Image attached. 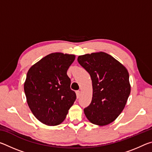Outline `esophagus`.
Returning <instances> with one entry per match:
<instances>
[{
	"label": "esophagus",
	"instance_id": "34e87169",
	"mask_svg": "<svg viewBox=\"0 0 152 152\" xmlns=\"http://www.w3.org/2000/svg\"><path fill=\"white\" fill-rule=\"evenodd\" d=\"M76 94L77 99H78V98L80 97V92L79 91H77L76 92Z\"/></svg>",
	"mask_w": 152,
	"mask_h": 152
}]
</instances>
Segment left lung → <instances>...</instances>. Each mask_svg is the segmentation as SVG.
Wrapping results in <instances>:
<instances>
[{
  "instance_id": "obj_1",
  "label": "left lung",
  "mask_w": 152,
  "mask_h": 152,
  "mask_svg": "<svg viewBox=\"0 0 152 152\" xmlns=\"http://www.w3.org/2000/svg\"><path fill=\"white\" fill-rule=\"evenodd\" d=\"M78 61L89 73L92 84V101L84 114L94 125H109L121 113L130 94L127 68L103 51L79 56Z\"/></svg>"
}]
</instances>
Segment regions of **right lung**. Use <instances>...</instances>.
<instances>
[{
  "label": "right lung",
  "mask_w": 152,
  "mask_h": 152,
  "mask_svg": "<svg viewBox=\"0 0 152 152\" xmlns=\"http://www.w3.org/2000/svg\"><path fill=\"white\" fill-rule=\"evenodd\" d=\"M76 56L51 53L28 70L24 91L30 110L37 119L48 126L58 125L66 119L76 99L70 88L67 71Z\"/></svg>",
  "instance_id": "1"
}]
</instances>
